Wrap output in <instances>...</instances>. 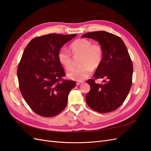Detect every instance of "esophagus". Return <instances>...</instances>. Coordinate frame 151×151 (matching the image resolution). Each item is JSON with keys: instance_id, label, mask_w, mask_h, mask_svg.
I'll list each match as a JSON object with an SVG mask.
<instances>
[{"instance_id": "obj_1", "label": "esophagus", "mask_w": 151, "mask_h": 151, "mask_svg": "<svg viewBox=\"0 0 151 151\" xmlns=\"http://www.w3.org/2000/svg\"><path fill=\"white\" fill-rule=\"evenodd\" d=\"M83 83H84V81H78L77 83V85H81Z\"/></svg>"}]
</instances>
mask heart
<instances>
[{"label": "heart", "mask_w": 151, "mask_h": 151, "mask_svg": "<svg viewBox=\"0 0 151 151\" xmlns=\"http://www.w3.org/2000/svg\"><path fill=\"white\" fill-rule=\"evenodd\" d=\"M70 51L73 55H81L80 67L73 68L67 74L70 79L82 81L91 74L93 68H98L102 60L103 49L98 43H93L90 40L79 38L70 45ZM58 60L65 69L69 70L72 66L70 54L65 48H62L58 53Z\"/></svg>", "instance_id": "heart-1"}]
</instances>
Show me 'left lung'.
<instances>
[{
    "label": "left lung",
    "instance_id": "left-lung-1",
    "mask_svg": "<svg viewBox=\"0 0 151 151\" xmlns=\"http://www.w3.org/2000/svg\"><path fill=\"white\" fill-rule=\"evenodd\" d=\"M81 37L97 41L101 45L102 60L93 77L106 79L103 84L88 80L91 89L86 94V103L101 113L115 110L124 102L132 86L133 65L125 45L120 37L104 31L89 32Z\"/></svg>",
    "mask_w": 151,
    "mask_h": 151
}]
</instances>
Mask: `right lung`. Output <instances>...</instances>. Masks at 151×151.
I'll return each instance as SVG.
<instances>
[{"label":"right lung","mask_w":151,"mask_h":151,"mask_svg":"<svg viewBox=\"0 0 151 151\" xmlns=\"http://www.w3.org/2000/svg\"><path fill=\"white\" fill-rule=\"evenodd\" d=\"M77 34L52 33L31 40L17 68L19 89L34 112L45 117L58 115L65 108L75 81L62 79L65 74L58 53Z\"/></svg>","instance_id":"add662e5"}]
</instances>
